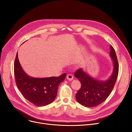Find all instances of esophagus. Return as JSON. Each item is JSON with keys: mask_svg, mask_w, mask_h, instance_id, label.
I'll return each mask as SVG.
<instances>
[{"mask_svg": "<svg viewBox=\"0 0 132 132\" xmlns=\"http://www.w3.org/2000/svg\"><path fill=\"white\" fill-rule=\"evenodd\" d=\"M67 80L69 81H72L73 80V76L72 74H68L66 77Z\"/></svg>", "mask_w": 132, "mask_h": 132, "instance_id": "1", "label": "esophagus"}]
</instances>
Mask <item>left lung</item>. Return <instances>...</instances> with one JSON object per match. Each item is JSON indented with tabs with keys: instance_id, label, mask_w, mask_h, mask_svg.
Returning <instances> with one entry per match:
<instances>
[{
	"instance_id": "left-lung-1",
	"label": "left lung",
	"mask_w": 132,
	"mask_h": 132,
	"mask_svg": "<svg viewBox=\"0 0 132 132\" xmlns=\"http://www.w3.org/2000/svg\"><path fill=\"white\" fill-rule=\"evenodd\" d=\"M110 56L113 62V71L110 78L104 81L92 78L80 68L74 73L81 82L80 89L75 97L80 104L87 108L97 106L104 102L111 93L118 75L119 65L113 47L110 45Z\"/></svg>"
}]
</instances>
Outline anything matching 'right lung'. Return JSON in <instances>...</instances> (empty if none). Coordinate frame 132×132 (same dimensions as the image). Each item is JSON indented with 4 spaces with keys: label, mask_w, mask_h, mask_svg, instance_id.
Listing matches in <instances>:
<instances>
[{
    "label": "right lung",
    "mask_w": 132,
    "mask_h": 132,
    "mask_svg": "<svg viewBox=\"0 0 132 132\" xmlns=\"http://www.w3.org/2000/svg\"><path fill=\"white\" fill-rule=\"evenodd\" d=\"M14 75L16 86L24 97L37 106H43L53 102L57 95L58 86L66 76L58 77L34 78L27 75L18 59V52L14 62Z\"/></svg>",
    "instance_id": "1"
}]
</instances>
